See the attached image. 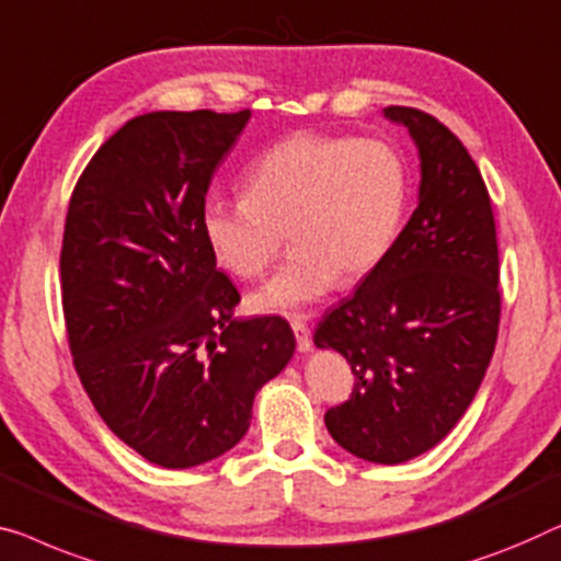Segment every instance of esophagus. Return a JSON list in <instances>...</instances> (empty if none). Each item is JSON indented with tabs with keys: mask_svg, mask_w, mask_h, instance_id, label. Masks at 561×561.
<instances>
[{
	"mask_svg": "<svg viewBox=\"0 0 561 561\" xmlns=\"http://www.w3.org/2000/svg\"><path fill=\"white\" fill-rule=\"evenodd\" d=\"M290 329H294L296 334V344H298V352H311L313 341H311V331H308V323H306V316H290Z\"/></svg>",
	"mask_w": 561,
	"mask_h": 561,
	"instance_id": "1",
	"label": "esophagus"
}]
</instances>
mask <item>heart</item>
<instances>
[{"label":"heart","mask_w":561,"mask_h":561,"mask_svg":"<svg viewBox=\"0 0 561 561\" xmlns=\"http://www.w3.org/2000/svg\"><path fill=\"white\" fill-rule=\"evenodd\" d=\"M242 186V197L205 202L202 238L217 265L255 280L288 230L294 253L253 296V308L294 313L339 278L359 280L387 261L408 213L410 172L387 141L294 134L250 164Z\"/></svg>","instance_id":"heart-1"}]
</instances>
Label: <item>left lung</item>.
Masks as SVG:
<instances>
[{"instance_id": "obj_1", "label": "left lung", "mask_w": 561, "mask_h": 561, "mask_svg": "<svg viewBox=\"0 0 561 561\" xmlns=\"http://www.w3.org/2000/svg\"><path fill=\"white\" fill-rule=\"evenodd\" d=\"M420 151L417 209L392 253L323 316L319 348L348 362L354 389L323 422L356 458L397 466L435 448L473 402L499 336V242L485 182L456 134L389 105Z\"/></svg>"}]
</instances>
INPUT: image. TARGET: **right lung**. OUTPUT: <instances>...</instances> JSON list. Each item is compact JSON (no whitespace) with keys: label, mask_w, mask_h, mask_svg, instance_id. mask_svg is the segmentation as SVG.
Returning a JSON list of instances; mask_svg holds the SVG:
<instances>
[{"label":"right lung","mask_w":561,"mask_h":561,"mask_svg":"<svg viewBox=\"0 0 561 561\" xmlns=\"http://www.w3.org/2000/svg\"><path fill=\"white\" fill-rule=\"evenodd\" d=\"M250 111H153L121 126L72 190L60 250L72 364L105 425L149 462L192 468L248 433L296 336L234 319L238 288L202 238L215 169Z\"/></svg>","instance_id":"1"}]
</instances>
